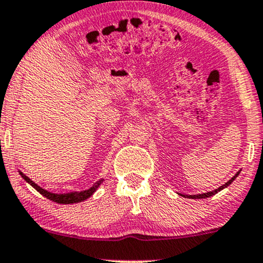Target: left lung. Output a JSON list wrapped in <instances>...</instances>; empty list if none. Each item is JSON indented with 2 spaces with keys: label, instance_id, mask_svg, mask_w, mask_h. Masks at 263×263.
<instances>
[{
  "label": "left lung",
  "instance_id": "left-lung-1",
  "mask_svg": "<svg viewBox=\"0 0 263 263\" xmlns=\"http://www.w3.org/2000/svg\"><path fill=\"white\" fill-rule=\"evenodd\" d=\"M240 172H241V170H240V171H237L236 174H235V176H234L233 178H230L229 181L227 182V183H224L223 186H220L219 188H217V190H214V191H211V192H206V193H202V194H180V196H182V197H184V198H192V199H202V198H209V197H212V196H214V194H217L218 192H220V191H223L224 188H227V187H229L231 183H233L234 181H235V178L237 177V176L240 175Z\"/></svg>",
  "mask_w": 263,
  "mask_h": 263
}]
</instances>
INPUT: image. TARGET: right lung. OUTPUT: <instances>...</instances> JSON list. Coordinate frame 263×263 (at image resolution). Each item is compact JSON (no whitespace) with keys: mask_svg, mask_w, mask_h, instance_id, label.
<instances>
[{"mask_svg":"<svg viewBox=\"0 0 263 263\" xmlns=\"http://www.w3.org/2000/svg\"><path fill=\"white\" fill-rule=\"evenodd\" d=\"M18 172H20L22 178H23L27 183H29L34 190L38 191V192L40 194H43L45 198L50 199L52 202H57L59 204H73V203H80V202H83V200L88 199L89 197L93 196V193L98 190V188H100V186L104 181L103 178H102L101 181H98L97 183L93 184L91 188H88V190H85V191H73V192H69V193H52L38 186V184H36L34 181L30 180L27 175H24L21 170H18Z\"/></svg>","mask_w":263,"mask_h":263,"instance_id":"1","label":"right lung"}]
</instances>
